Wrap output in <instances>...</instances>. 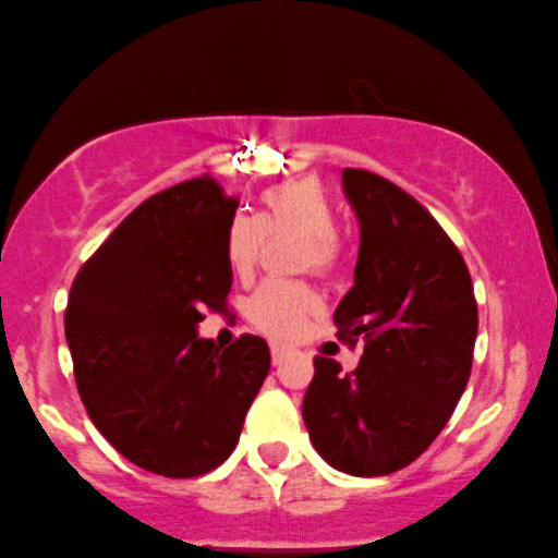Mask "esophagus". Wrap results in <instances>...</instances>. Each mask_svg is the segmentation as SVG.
Instances as JSON below:
<instances>
[{
	"instance_id": "1",
	"label": "esophagus",
	"mask_w": 558,
	"mask_h": 558,
	"mask_svg": "<svg viewBox=\"0 0 558 558\" xmlns=\"http://www.w3.org/2000/svg\"><path fill=\"white\" fill-rule=\"evenodd\" d=\"M269 352H272V365H280L286 357H289V349H286L283 344H272L269 347Z\"/></svg>"
}]
</instances>
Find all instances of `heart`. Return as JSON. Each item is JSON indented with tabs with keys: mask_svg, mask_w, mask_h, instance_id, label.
<instances>
[{
	"mask_svg": "<svg viewBox=\"0 0 558 558\" xmlns=\"http://www.w3.org/2000/svg\"><path fill=\"white\" fill-rule=\"evenodd\" d=\"M280 230L304 235L302 267H312L317 275H330L339 269L344 248L336 235V206L320 180L299 177L267 187L259 195L256 217L246 214L232 217L225 235L230 267L238 275H248L259 259L267 232L272 235ZM315 310V293L304 283H289V280H267L246 304L248 320L278 339L296 336Z\"/></svg>",
	"mask_w": 558,
	"mask_h": 558,
	"instance_id": "heart-1",
	"label": "heart"
}]
</instances>
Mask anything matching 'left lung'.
I'll return each mask as SVG.
<instances>
[{
	"label": "left lung",
	"mask_w": 558,
	"mask_h": 558,
	"mask_svg": "<svg viewBox=\"0 0 558 558\" xmlns=\"http://www.w3.org/2000/svg\"><path fill=\"white\" fill-rule=\"evenodd\" d=\"M341 182L360 254L333 323L341 341L365 347L352 373L315 357L302 415L330 466L384 476L413 463L450 421L480 315L461 251L413 195L365 169H344Z\"/></svg>",
	"instance_id": "8db88e82"
}]
</instances>
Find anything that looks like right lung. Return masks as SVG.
<instances>
[{"label": "right lung", "mask_w": 558, "mask_h": 558, "mask_svg": "<svg viewBox=\"0 0 558 558\" xmlns=\"http://www.w3.org/2000/svg\"><path fill=\"white\" fill-rule=\"evenodd\" d=\"M238 198L211 177L161 190L84 262L65 341L92 424L134 466L190 480L228 461L269 373V347L243 333L219 352L204 310L232 286L225 248Z\"/></svg>", "instance_id": "1"}]
</instances>
